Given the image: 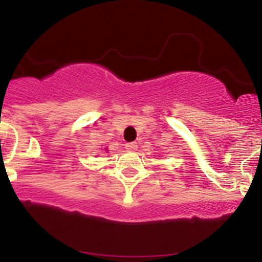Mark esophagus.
Returning a JSON list of instances; mask_svg holds the SVG:
<instances>
[{
  "mask_svg": "<svg viewBox=\"0 0 262 262\" xmlns=\"http://www.w3.org/2000/svg\"><path fill=\"white\" fill-rule=\"evenodd\" d=\"M125 148L128 150H136L137 148H138V144H137L136 142H130V143L125 144Z\"/></svg>",
  "mask_w": 262,
  "mask_h": 262,
  "instance_id": "obj_1",
  "label": "esophagus"
}]
</instances>
